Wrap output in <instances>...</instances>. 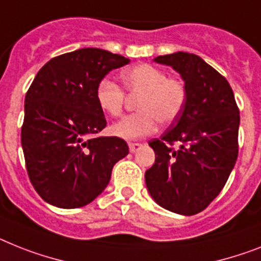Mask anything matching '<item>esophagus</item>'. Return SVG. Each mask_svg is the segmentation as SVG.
Instances as JSON below:
<instances>
[{"mask_svg": "<svg viewBox=\"0 0 261 261\" xmlns=\"http://www.w3.org/2000/svg\"><path fill=\"white\" fill-rule=\"evenodd\" d=\"M141 148V144L139 143H129V150L132 152V153H135V152H137V150Z\"/></svg>", "mask_w": 261, "mask_h": 261, "instance_id": "34e87169", "label": "esophagus"}]
</instances>
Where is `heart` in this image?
<instances>
[{"mask_svg": "<svg viewBox=\"0 0 261 261\" xmlns=\"http://www.w3.org/2000/svg\"><path fill=\"white\" fill-rule=\"evenodd\" d=\"M122 81L129 93L140 94L137 112L122 117L111 126L112 135L124 140H139L153 133L157 122L177 120L188 100V89L181 79L168 77L164 69L141 64L126 69ZM125 90L111 79H102L96 87L98 107L111 116H118L125 104Z\"/></svg>", "mask_w": 261, "mask_h": 261, "instance_id": "1", "label": "heart"}]
</instances>
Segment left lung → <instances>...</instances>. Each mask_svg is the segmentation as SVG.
Listing matches in <instances>:
<instances>
[{"label":"left lung","mask_w":261,"mask_h":261,"mask_svg":"<svg viewBox=\"0 0 261 261\" xmlns=\"http://www.w3.org/2000/svg\"><path fill=\"white\" fill-rule=\"evenodd\" d=\"M154 61L181 74L188 100L164 135L149 141L156 160L145 172L146 188L159 205L191 216L216 199L236 164L240 112L225 77L199 56L177 51Z\"/></svg>","instance_id":"left-lung-1"}]
</instances>
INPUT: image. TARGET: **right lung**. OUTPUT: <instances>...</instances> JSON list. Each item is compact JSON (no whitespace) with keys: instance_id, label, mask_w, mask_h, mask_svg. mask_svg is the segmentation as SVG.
Listing matches in <instances>:
<instances>
[{"instance_id":"1","label":"right lung","mask_w":261,"mask_h":261,"mask_svg":"<svg viewBox=\"0 0 261 261\" xmlns=\"http://www.w3.org/2000/svg\"><path fill=\"white\" fill-rule=\"evenodd\" d=\"M126 64L120 55L84 48L51 58L34 77L21 144L30 182L46 203L65 210L87 205L129 153L120 137L97 136L107 120L96 101L97 84Z\"/></svg>"}]
</instances>
